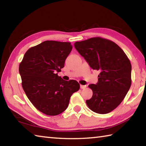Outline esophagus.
I'll return each mask as SVG.
<instances>
[{"label":"esophagus","mask_w":146,"mask_h":146,"mask_svg":"<svg viewBox=\"0 0 146 146\" xmlns=\"http://www.w3.org/2000/svg\"><path fill=\"white\" fill-rule=\"evenodd\" d=\"M86 88V85H80V88L81 89H85Z\"/></svg>","instance_id":"obj_1"}]
</instances>
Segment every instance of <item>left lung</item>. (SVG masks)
Returning <instances> with one entry per match:
<instances>
[{
    "mask_svg": "<svg viewBox=\"0 0 146 146\" xmlns=\"http://www.w3.org/2000/svg\"><path fill=\"white\" fill-rule=\"evenodd\" d=\"M75 47L92 69L101 71L97 85H88L93 96L86 100L95 113L105 114L116 108L131 87V62L116 43L100 37L76 42Z\"/></svg>",
    "mask_w": 146,
    "mask_h": 146,
    "instance_id": "obj_1",
    "label": "left lung"
}]
</instances>
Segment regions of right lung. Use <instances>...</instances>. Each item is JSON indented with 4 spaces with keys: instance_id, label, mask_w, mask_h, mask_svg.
Returning <instances> with one entry per match:
<instances>
[{
    "instance_id": "obj_1",
    "label": "right lung",
    "mask_w": 146,
    "mask_h": 146,
    "mask_svg": "<svg viewBox=\"0 0 146 146\" xmlns=\"http://www.w3.org/2000/svg\"><path fill=\"white\" fill-rule=\"evenodd\" d=\"M70 42L46 41L29 48L19 64L22 86L39 111L54 116L66 109L71 96L80 89L76 80L58 75L72 49Z\"/></svg>"
}]
</instances>
